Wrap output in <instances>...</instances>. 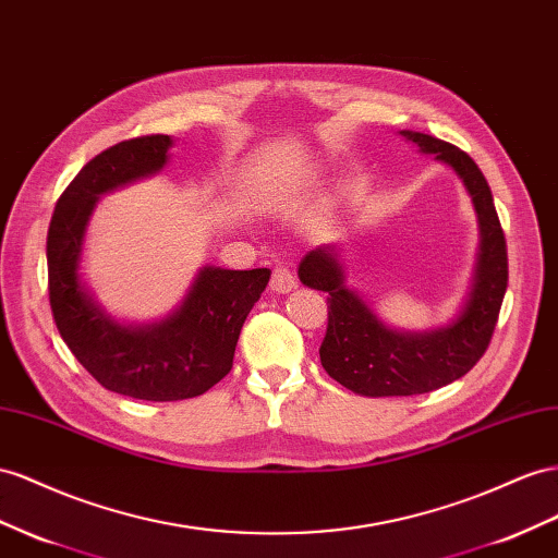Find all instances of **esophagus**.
<instances>
[{
	"mask_svg": "<svg viewBox=\"0 0 558 558\" xmlns=\"http://www.w3.org/2000/svg\"><path fill=\"white\" fill-rule=\"evenodd\" d=\"M295 286H298V281H295L293 272H291V269H286V267H277L272 272V279H269V289H272L275 293H281V295L291 293Z\"/></svg>",
	"mask_w": 558,
	"mask_h": 558,
	"instance_id": "esophagus-1",
	"label": "esophagus"
}]
</instances>
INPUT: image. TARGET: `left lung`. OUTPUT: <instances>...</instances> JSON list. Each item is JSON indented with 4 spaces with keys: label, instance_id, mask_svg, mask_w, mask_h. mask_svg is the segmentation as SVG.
I'll return each instance as SVG.
<instances>
[{
    "label": "left lung",
    "instance_id": "left-lung-1",
    "mask_svg": "<svg viewBox=\"0 0 558 558\" xmlns=\"http://www.w3.org/2000/svg\"><path fill=\"white\" fill-rule=\"evenodd\" d=\"M417 153L446 163L470 194L478 222L472 286L456 319L429 330L385 324L364 295L350 289L340 244L310 251L298 265L307 289L328 293V328L319 348L330 378L361 397H411L462 378L484 356L507 291V242L484 173L474 159L434 135L399 131Z\"/></svg>",
    "mask_w": 558,
    "mask_h": 558
}]
</instances>
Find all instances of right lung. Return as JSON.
Returning a JSON list of instances; mask_svg holds the SVG:
<instances>
[{
	"label": "right lung",
	"mask_w": 558,
	"mask_h": 558,
	"mask_svg": "<svg viewBox=\"0 0 558 558\" xmlns=\"http://www.w3.org/2000/svg\"><path fill=\"white\" fill-rule=\"evenodd\" d=\"M171 147V135L157 133L94 157L60 194L47 236L49 300L60 338L105 389L143 401L192 399L220 383L272 275L267 267L204 265L183 303L153 324H124L98 303L80 272L94 208L102 194L159 173Z\"/></svg>",
	"instance_id": "right-lung-1"
}]
</instances>
